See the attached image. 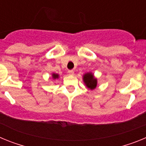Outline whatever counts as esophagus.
Listing matches in <instances>:
<instances>
[{"label": "esophagus", "mask_w": 146, "mask_h": 146, "mask_svg": "<svg viewBox=\"0 0 146 146\" xmlns=\"http://www.w3.org/2000/svg\"><path fill=\"white\" fill-rule=\"evenodd\" d=\"M68 73H69V74H70V75H73L74 73V72L73 70H69L68 71Z\"/></svg>", "instance_id": "obj_1"}]
</instances>
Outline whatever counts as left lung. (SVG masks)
<instances>
[{"label":"left lung","instance_id":"8db88e82","mask_svg":"<svg viewBox=\"0 0 146 146\" xmlns=\"http://www.w3.org/2000/svg\"><path fill=\"white\" fill-rule=\"evenodd\" d=\"M83 80H84V82L88 88L93 90L96 87L97 80L94 78V75L91 73H87V74H85L83 76Z\"/></svg>","mask_w":146,"mask_h":146}]
</instances>
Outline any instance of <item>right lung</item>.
I'll return each instance as SVG.
<instances>
[{
  "label": "right lung",
  "instance_id": "1",
  "mask_svg": "<svg viewBox=\"0 0 146 146\" xmlns=\"http://www.w3.org/2000/svg\"><path fill=\"white\" fill-rule=\"evenodd\" d=\"M52 77H53L54 79H55V78H58V74H52Z\"/></svg>",
  "mask_w": 146,
  "mask_h": 146
}]
</instances>
